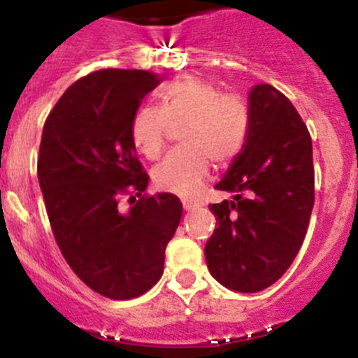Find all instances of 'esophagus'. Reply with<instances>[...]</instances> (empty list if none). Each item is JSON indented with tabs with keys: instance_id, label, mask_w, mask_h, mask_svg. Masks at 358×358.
<instances>
[{
	"instance_id": "obj_1",
	"label": "esophagus",
	"mask_w": 358,
	"mask_h": 358,
	"mask_svg": "<svg viewBox=\"0 0 358 358\" xmlns=\"http://www.w3.org/2000/svg\"><path fill=\"white\" fill-rule=\"evenodd\" d=\"M182 208H185V211H194L195 208H199V202L192 201V199H182Z\"/></svg>"
}]
</instances>
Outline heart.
Instances as JSON below:
<instances>
[{"label":"heart","mask_w":358,"mask_h":358,"mask_svg":"<svg viewBox=\"0 0 358 358\" xmlns=\"http://www.w3.org/2000/svg\"><path fill=\"white\" fill-rule=\"evenodd\" d=\"M159 106H141L131 122L136 148L145 157L161 154L172 125L181 127L185 147L170 152L152 170L157 188L192 195L206 181L211 159L227 164L243 150L251 110L238 93H222L201 78H179L159 91Z\"/></svg>","instance_id":"1"}]
</instances>
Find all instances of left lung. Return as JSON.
Listing matches in <instances>:
<instances>
[{
  "mask_svg": "<svg viewBox=\"0 0 358 358\" xmlns=\"http://www.w3.org/2000/svg\"><path fill=\"white\" fill-rule=\"evenodd\" d=\"M249 110L248 143L215 186L235 195L210 206L217 227L204 248L211 276L236 292H260L285 274L314 208L312 140L296 107L258 84Z\"/></svg>",
  "mask_w": 358,
  "mask_h": 358,
  "instance_id": "left-lung-1",
  "label": "left lung"
}]
</instances>
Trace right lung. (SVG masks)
<instances>
[{"label": "right lung", "mask_w": 358, "mask_h": 358, "mask_svg": "<svg viewBox=\"0 0 358 358\" xmlns=\"http://www.w3.org/2000/svg\"><path fill=\"white\" fill-rule=\"evenodd\" d=\"M159 82L141 69L90 73L69 85L43 129L37 177L57 245L73 273L110 299L156 285L182 215L176 195H143L148 176L131 136L132 116ZM129 191L141 199L122 212L117 199Z\"/></svg>", "instance_id": "1"}]
</instances>
